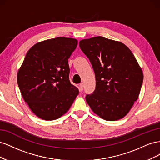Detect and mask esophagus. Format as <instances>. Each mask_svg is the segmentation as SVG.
Instances as JSON below:
<instances>
[{"instance_id": "34e87169", "label": "esophagus", "mask_w": 160, "mask_h": 160, "mask_svg": "<svg viewBox=\"0 0 160 160\" xmlns=\"http://www.w3.org/2000/svg\"><path fill=\"white\" fill-rule=\"evenodd\" d=\"M79 91H82L83 89V83H80L79 84Z\"/></svg>"}]
</instances>
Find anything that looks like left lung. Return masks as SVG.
<instances>
[{
  "instance_id": "obj_1",
  "label": "left lung",
  "mask_w": 160,
  "mask_h": 160,
  "mask_svg": "<svg viewBox=\"0 0 160 160\" xmlns=\"http://www.w3.org/2000/svg\"><path fill=\"white\" fill-rule=\"evenodd\" d=\"M95 75L93 93L85 99L91 109L107 121L123 118L136 101L143 75L132 52L123 43L103 37L81 40Z\"/></svg>"
}]
</instances>
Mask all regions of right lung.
<instances>
[{"label":"right lung","mask_w":160,"mask_h":160,"mask_svg":"<svg viewBox=\"0 0 160 160\" xmlns=\"http://www.w3.org/2000/svg\"><path fill=\"white\" fill-rule=\"evenodd\" d=\"M75 38L57 37L28 50L17 74L21 95L39 118L57 119L69 109L78 88L71 83L68 59L77 46Z\"/></svg>","instance_id":"add662e5"}]
</instances>
